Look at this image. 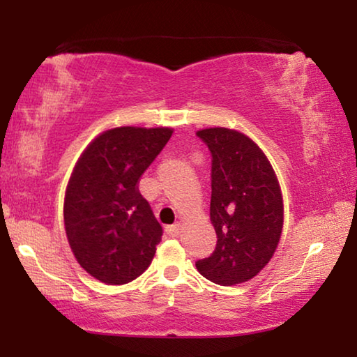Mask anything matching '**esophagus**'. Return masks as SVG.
I'll return each mask as SVG.
<instances>
[{
  "mask_svg": "<svg viewBox=\"0 0 357 357\" xmlns=\"http://www.w3.org/2000/svg\"><path fill=\"white\" fill-rule=\"evenodd\" d=\"M179 228H181L179 223H174V225H168V227H165V231H167L168 236L176 238L178 234H179Z\"/></svg>",
  "mask_w": 357,
  "mask_h": 357,
  "instance_id": "1",
  "label": "esophagus"
}]
</instances>
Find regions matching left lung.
I'll use <instances>...</instances> for the list:
<instances>
[{
  "label": "left lung",
  "instance_id": "obj_1",
  "mask_svg": "<svg viewBox=\"0 0 357 357\" xmlns=\"http://www.w3.org/2000/svg\"><path fill=\"white\" fill-rule=\"evenodd\" d=\"M213 155L211 223L215 250L195 263L217 285L244 283L261 271L279 245L283 200L275 172L258 144L238 130L197 132Z\"/></svg>",
  "mask_w": 357,
  "mask_h": 357
}]
</instances>
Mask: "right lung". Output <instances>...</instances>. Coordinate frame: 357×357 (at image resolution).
<instances>
[{"instance_id":"right-lung-1","label":"right lung","mask_w":357,"mask_h":357,"mask_svg":"<svg viewBox=\"0 0 357 357\" xmlns=\"http://www.w3.org/2000/svg\"><path fill=\"white\" fill-rule=\"evenodd\" d=\"M173 134L172 128H114L83 151L64 197L66 234L78 264L107 285L148 269L162 227L138 181Z\"/></svg>"}]
</instances>
